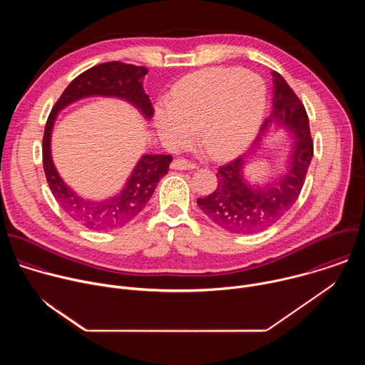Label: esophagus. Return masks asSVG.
<instances>
[{"label":"esophagus","instance_id":"34e87169","mask_svg":"<svg viewBox=\"0 0 365 365\" xmlns=\"http://www.w3.org/2000/svg\"><path fill=\"white\" fill-rule=\"evenodd\" d=\"M170 169H173V170H193V169H196V165L190 163L185 159H175L170 165Z\"/></svg>","mask_w":365,"mask_h":365}]
</instances>
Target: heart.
Returning <instances> with one entry per match:
<instances>
[{
  "label": "heart",
  "mask_w": 365,
  "mask_h": 365,
  "mask_svg": "<svg viewBox=\"0 0 365 365\" xmlns=\"http://www.w3.org/2000/svg\"><path fill=\"white\" fill-rule=\"evenodd\" d=\"M264 103V86L257 76L237 69H205L183 78L170 101L155 106L154 125L170 148L190 144L199 128L206 153L227 160L254 138Z\"/></svg>",
  "instance_id": "b5f03b06"
}]
</instances>
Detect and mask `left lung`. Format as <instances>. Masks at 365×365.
Here are the masks:
<instances>
[{"instance_id":"1","label":"left lung","mask_w":365,"mask_h":365,"mask_svg":"<svg viewBox=\"0 0 365 365\" xmlns=\"http://www.w3.org/2000/svg\"><path fill=\"white\" fill-rule=\"evenodd\" d=\"M273 113L264 121L263 134L279 125L293 135L284 175L266 186L251 185L242 170L245 158H238L218 169V186L206 197H197L203 214L221 228L235 234H254L277 222L297 200L304 178L314 158V141L309 130V118L302 101L283 76L273 72ZM262 137H258L255 145Z\"/></svg>"}]
</instances>
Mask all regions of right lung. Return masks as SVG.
<instances>
[{
  "label": "right lung",
  "instance_id": "right-lung-1",
  "mask_svg": "<svg viewBox=\"0 0 365 365\" xmlns=\"http://www.w3.org/2000/svg\"><path fill=\"white\" fill-rule=\"evenodd\" d=\"M147 72L144 66L123 62L96 65L68 85L47 118L43 135V168L48 187L62 210L92 231H111L133 221L144 210L155 186L168 173L173 160L172 155L144 154L118 195L103 200L83 199L62 180L53 165L50 151L51 130L59 111L69 103L88 96L124 99L134 106L145 120H150L154 110L148 95L143 89V78Z\"/></svg>",
  "mask_w": 365,
  "mask_h": 365
}]
</instances>
